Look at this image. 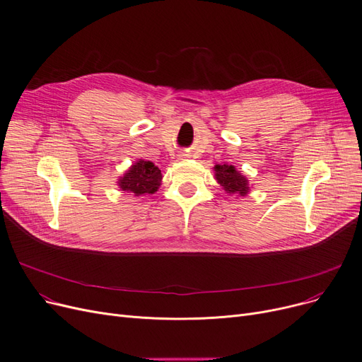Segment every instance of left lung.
Returning <instances> with one entry per match:
<instances>
[{
  "label": "left lung",
  "mask_w": 362,
  "mask_h": 362,
  "mask_svg": "<svg viewBox=\"0 0 362 362\" xmlns=\"http://www.w3.org/2000/svg\"><path fill=\"white\" fill-rule=\"evenodd\" d=\"M215 175L218 182L223 187L226 193L245 196L248 191V182L244 175H241L232 165H216Z\"/></svg>",
  "instance_id": "left-lung-1"
}]
</instances>
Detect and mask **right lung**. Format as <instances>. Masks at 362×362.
<instances>
[{
  "mask_svg": "<svg viewBox=\"0 0 362 362\" xmlns=\"http://www.w3.org/2000/svg\"><path fill=\"white\" fill-rule=\"evenodd\" d=\"M160 180L162 174L158 166L151 160H139L124 174L118 185L122 191H130L134 196L153 194L160 185Z\"/></svg>",
  "mask_w": 362,
  "mask_h": 362,
  "instance_id": "1",
  "label": "right lung"
}]
</instances>
